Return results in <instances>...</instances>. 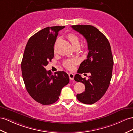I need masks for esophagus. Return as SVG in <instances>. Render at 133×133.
I'll return each instance as SVG.
<instances>
[{"label": "esophagus", "mask_w": 133, "mask_h": 133, "mask_svg": "<svg viewBox=\"0 0 133 133\" xmlns=\"http://www.w3.org/2000/svg\"><path fill=\"white\" fill-rule=\"evenodd\" d=\"M69 78L71 80H73L74 79V74H72V73H70L69 74Z\"/></svg>", "instance_id": "esophagus-1"}]
</instances>
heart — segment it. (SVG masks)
<instances>
[{
	"mask_svg": "<svg viewBox=\"0 0 133 133\" xmlns=\"http://www.w3.org/2000/svg\"><path fill=\"white\" fill-rule=\"evenodd\" d=\"M67 38L69 39L72 46L74 47L76 45H79V39L78 36L75 34L71 33L68 34ZM78 62V59L77 58L68 59L64 61L63 66L69 70H72L75 64Z\"/></svg>",
	"mask_w": 133,
	"mask_h": 133,
	"instance_id": "1",
	"label": "heart"
}]
</instances>
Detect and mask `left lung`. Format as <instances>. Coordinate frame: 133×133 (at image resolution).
<instances>
[{
    "mask_svg": "<svg viewBox=\"0 0 133 133\" xmlns=\"http://www.w3.org/2000/svg\"><path fill=\"white\" fill-rule=\"evenodd\" d=\"M74 30L86 39L89 50L87 59L80 64L74 80L83 83L85 91L76 95L81 103L91 104L99 101L106 92L112 77L114 59L110 44L99 30L91 25H73ZM90 73L89 79L83 78L79 73Z\"/></svg>",
    "mask_w": 133,
    "mask_h": 133,
    "instance_id": "1",
    "label": "left lung"
}]
</instances>
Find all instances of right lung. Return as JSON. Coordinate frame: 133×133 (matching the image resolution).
<instances>
[{
  "label": "right lung",
  "instance_id": "right-lung-1",
  "mask_svg": "<svg viewBox=\"0 0 133 133\" xmlns=\"http://www.w3.org/2000/svg\"><path fill=\"white\" fill-rule=\"evenodd\" d=\"M64 26L47 27L29 39L23 53L21 70L28 92L43 105L55 103L61 90L69 84V77L64 71L54 74L45 67L54 57V45L59 31Z\"/></svg>",
  "mask_w": 133,
  "mask_h": 133
}]
</instances>
